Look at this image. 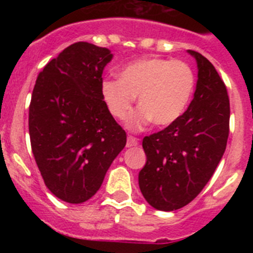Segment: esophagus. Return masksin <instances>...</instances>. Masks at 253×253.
Wrapping results in <instances>:
<instances>
[{
  "mask_svg": "<svg viewBox=\"0 0 253 253\" xmlns=\"http://www.w3.org/2000/svg\"><path fill=\"white\" fill-rule=\"evenodd\" d=\"M138 146V139L137 138L131 137V135H129L128 139H126V147L128 148H130V147H137Z\"/></svg>",
  "mask_w": 253,
  "mask_h": 253,
  "instance_id": "obj_1",
  "label": "esophagus"
}]
</instances>
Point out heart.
I'll use <instances>...</instances> for the list:
<instances>
[{
  "label": "heart",
  "instance_id": "heart-1",
  "mask_svg": "<svg viewBox=\"0 0 253 253\" xmlns=\"http://www.w3.org/2000/svg\"><path fill=\"white\" fill-rule=\"evenodd\" d=\"M195 86L193 69L182 60L143 58L119 72V80H104L101 95L111 115L124 119L138 96L139 109L126 120L133 131L153 122L157 126L171 125L189 104Z\"/></svg>",
  "mask_w": 253,
  "mask_h": 253
}]
</instances>
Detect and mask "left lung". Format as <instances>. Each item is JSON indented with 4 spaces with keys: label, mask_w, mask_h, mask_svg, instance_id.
Segmentation results:
<instances>
[{
    "label": "left lung",
    "mask_w": 253,
    "mask_h": 253,
    "mask_svg": "<svg viewBox=\"0 0 253 253\" xmlns=\"http://www.w3.org/2000/svg\"><path fill=\"white\" fill-rule=\"evenodd\" d=\"M198 82L187 110L163 130L143 139L147 162L138 181L151 207L172 211L204 189L222 160L229 134V99L216 69L198 51Z\"/></svg>",
    "instance_id": "8db88e82"
}]
</instances>
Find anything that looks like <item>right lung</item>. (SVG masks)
<instances>
[{"mask_svg": "<svg viewBox=\"0 0 253 253\" xmlns=\"http://www.w3.org/2000/svg\"><path fill=\"white\" fill-rule=\"evenodd\" d=\"M113 54L86 42L51 59L35 82L29 107L33 154L46 187L81 204L101 186L126 144V134L101 95L102 72Z\"/></svg>", "mask_w": 253, "mask_h": 253, "instance_id": "right-lung-1", "label": "right lung"}]
</instances>
